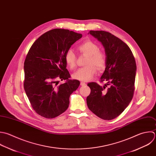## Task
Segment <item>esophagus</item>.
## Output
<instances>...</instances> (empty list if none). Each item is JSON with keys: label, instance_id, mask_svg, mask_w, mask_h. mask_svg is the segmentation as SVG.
<instances>
[{"label": "esophagus", "instance_id": "34e87169", "mask_svg": "<svg viewBox=\"0 0 156 156\" xmlns=\"http://www.w3.org/2000/svg\"><path fill=\"white\" fill-rule=\"evenodd\" d=\"M80 84H81V86H85V85H86V83H85V82H83V81H82V82H81V83H80Z\"/></svg>", "mask_w": 156, "mask_h": 156}]
</instances>
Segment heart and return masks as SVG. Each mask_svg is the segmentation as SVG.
Here are the masks:
<instances>
[{"mask_svg":"<svg viewBox=\"0 0 156 156\" xmlns=\"http://www.w3.org/2000/svg\"><path fill=\"white\" fill-rule=\"evenodd\" d=\"M78 51L84 56H86L84 64L86 66L79 69L75 72L73 77L80 81H89L91 80L98 70L103 69L106 63V55L105 52L100 50L99 46L91 41H86L77 47ZM66 65L73 70L76 67V56L72 50L66 51L64 56Z\"/></svg>","mask_w":156,"mask_h":156,"instance_id":"heart-1","label":"heart"}]
</instances>
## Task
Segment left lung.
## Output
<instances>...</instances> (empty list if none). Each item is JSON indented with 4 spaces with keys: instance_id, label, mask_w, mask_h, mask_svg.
<instances>
[{
    "instance_id": "8db88e82",
    "label": "left lung",
    "mask_w": 156,
    "mask_h": 156,
    "mask_svg": "<svg viewBox=\"0 0 156 156\" xmlns=\"http://www.w3.org/2000/svg\"><path fill=\"white\" fill-rule=\"evenodd\" d=\"M105 47L106 55L105 70L100 83L87 84L90 94L87 97L89 109L97 116L111 120L119 116L131 101L134 89L136 63L129 46L114 34L105 31L89 32ZM110 86L108 90L106 87Z\"/></svg>"
}]
</instances>
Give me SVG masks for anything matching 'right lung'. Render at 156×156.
<instances>
[{"mask_svg": "<svg viewBox=\"0 0 156 156\" xmlns=\"http://www.w3.org/2000/svg\"><path fill=\"white\" fill-rule=\"evenodd\" d=\"M82 34L69 30H51L37 39L24 62L23 87L30 103L39 115L55 118L68 108L70 95L79 87L77 80H70L66 69V51ZM58 79L64 84L57 86Z\"/></svg>", "mask_w": 156, "mask_h": 156, "instance_id": "1", "label": "right lung"}]
</instances>
